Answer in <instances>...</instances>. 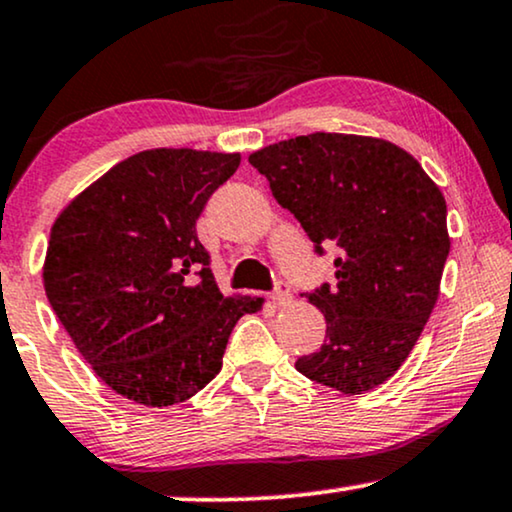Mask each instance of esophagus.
Segmentation results:
<instances>
[{
    "label": "esophagus",
    "mask_w": 512,
    "mask_h": 512,
    "mask_svg": "<svg viewBox=\"0 0 512 512\" xmlns=\"http://www.w3.org/2000/svg\"><path fill=\"white\" fill-rule=\"evenodd\" d=\"M271 300H274L276 304H288L290 300H293V293H290V286L288 283H278L274 293H271Z\"/></svg>",
    "instance_id": "1"
}]
</instances>
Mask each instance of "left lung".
<instances>
[{"mask_svg": "<svg viewBox=\"0 0 512 512\" xmlns=\"http://www.w3.org/2000/svg\"><path fill=\"white\" fill-rule=\"evenodd\" d=\"M276 203L323 252L335 286L307 295L326 340L295 368L342 394L383 385L404 364L439 297L451 238L446 200L411 153L385 139L314 132L250 153Z\"/></svg>", "mask_w": 512, "mask_h": 512, "instance_id": "obj_1", "label": "left lung"}]
</instances>
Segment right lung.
Listing matches in <instances>:
<instances>
[{
    "label": "right lung",
    "instance_id": "obj_1",
    "mask_svg": "<svg viewBox=\"0 0 512 512\" xmlns=\"http://www.w3.org/2000/svg\"><path fill=\"white\" fill-rule=\"evenodd\" d=\"M241 153L151 148L75 196L51 226L49 304L94 373L129 401L172 406L222 368L229 335L260 297L219 293L196 236Z\"/></svg>",
    "mask_w": 512,
    "mask_h": 512
}]
</instances>
